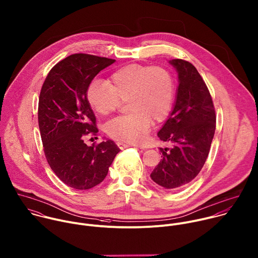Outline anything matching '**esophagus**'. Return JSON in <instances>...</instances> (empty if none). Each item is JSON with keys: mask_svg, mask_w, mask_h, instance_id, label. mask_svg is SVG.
I'll list each match as a JSON object with an SVG mask.
<instances>
[{"mask_svg": "<svg viewBox=\"0 0 258 258\" xmlns=\"http://www.w3.org/2000/svg\"><path fill=\"white\" fill-rule=\"evenodd\" d=\"M116 145H117V147H118L119 149H121V150L126 149V148H128V147H132V145L126 144V143H123V142H117Z\"/></svg>", "mask_w": 258, "mask_h": 258, "instance_id": "esophagus-1", "label": "esophagus"}]
</instances>
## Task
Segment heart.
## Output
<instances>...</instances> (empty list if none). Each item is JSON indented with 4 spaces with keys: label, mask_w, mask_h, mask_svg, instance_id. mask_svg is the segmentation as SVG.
<instances>
[{
    "label": "heart",
    "mask_w": 258,
    "mask_h": 258,
    "mask_svg": "<svg viewBox=\"0 0 258 258\" xmlns=\"http://www.w3.org/2000/svg\"><path fill=\"white\" fill-rule=\"evenodd\" d=\"M175 81L162 66L128 64L116 69L106 81L93 79L86 92L90 106L100 115L114 112L126 101L127 114L106 125L107 135L119 142H143L154 122L164 121L173 105Z\"/></svg>",
    "instance_id": "1"
}]
</instances>
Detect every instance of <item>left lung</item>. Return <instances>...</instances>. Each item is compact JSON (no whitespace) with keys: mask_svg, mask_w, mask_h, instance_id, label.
Wrapping results in <instances>:
<instances>
[{"mask_svg":"<svg viewBox=\"0 0 258 258\" xmlns=\"http://www.w3.org/2000/svg\"><path fill=\"white\" fill-rule=\"evenodd\" d=\"M178 72L179 86L169 118L159 131L162 160L152 180L167 190L188 185L203 168L215 134L216 115L210 92L193 64L182 59L169 61Z\"/></svg>","mask_w":258,"mask_h":258,"instance_id":"left-lung-1","label":"left lung"}]
</instances>
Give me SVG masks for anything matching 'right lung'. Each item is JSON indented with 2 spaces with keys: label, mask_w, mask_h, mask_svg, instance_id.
<instances>
[{
  "label": "right lung",
  "mask_w": 258,
  "mask_h": 258,
  "mask_svg": "<svg viewBox=\"0 0 258 258\" xmlns=\"http://www.w3.org/2000/svg\"><path fill=\"white\" fill-rule=\"evenodd\" d=\"M115 60L72 54L58 62L41 88L38 122L47 162L68 187L87 190L108 173L118 147L111 140L87 146L86 135H96V118L86 92L92 79Z\"/></svg>",
  "instance_id": "right-lung-1"
}]
</instances>
